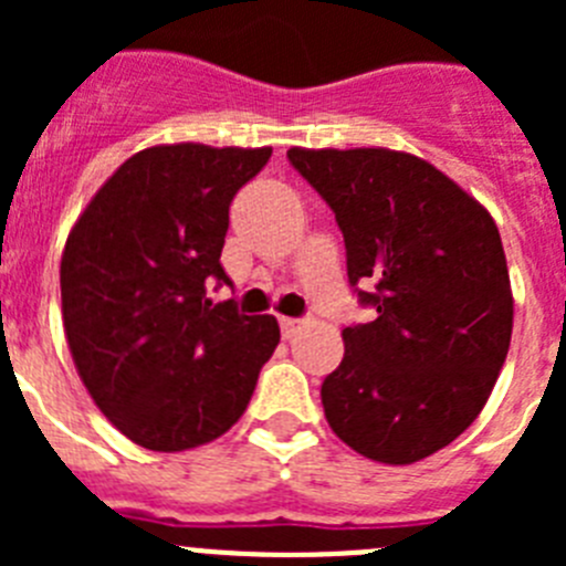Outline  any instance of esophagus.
Returning a JSON list of instances; mask_svg holds the SVG:
<instances>
[{"label": "esophagus", "mask_w": 566, "mask_h": 566, "mask_svg": "<svg viewBox=\"0 0 566 566\" xmlns=\"http://www.w3.org/2000/svg\"><path fill=\"white\" fill-rule=\"evenodd\" d=\"M300 326H303V319L297 317H280V332H283V337L292 339L294 334L300 332Z\"/></svg>", "instance_id": "34e87169"}]
</instances>
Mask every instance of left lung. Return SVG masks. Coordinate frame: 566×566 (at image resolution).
Returning a JSON list of instances; mask_svg holds the SVG:
<instances>
[{
	"label": "left lung",
	"instance_id": "1",
	"mask_svg": "<svg viewBox=\"0 0 566 566\" xmlns=\"http://www.w3.org/2000/svg\"><path fill=\"white\" fill-rule=\"evenodd\" d=\"M332 207L348 280L371 323L343 328L319 397L332 431L365 459L413 464L488 402L513 334V292L488 209L433 164L385 147L289 149Z\"/></svg>",
	"mask_w": 566,
	"mask_h": 566
}]
</instances>
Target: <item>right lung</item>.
<instances>
[{
  "mask_svg": "<svg viewBox=\"0 0 566 566\" xmlns=\"http://www.w3.org/2000/svg\"><path fill=\"white\" fill-rule=\"evenodd\" d=\"M272 147L161 144L93 195L62 254V317L84 388L147 451H189L243 417L280 343L272 314L212 303L229 203Z\"/></svg>",
  "mask_w": 566,
  "mask_h": 566,
  "instance_id": "add662e5",
  "label": "right lung"
}]
</instances>
